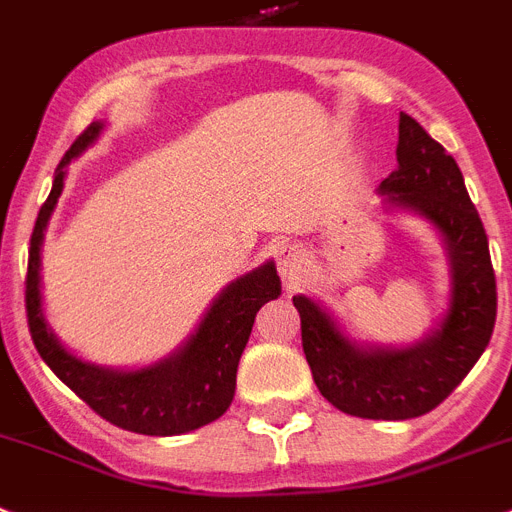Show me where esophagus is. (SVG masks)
<instances>
[{
    "label": "esophagus",
    "instance_id": "esophagus-1",
    "mask_svg": "<svg viewBox=\"0 0 512 512\" xmlns=\"http://www.w3.org/2000/svg\"><path fill=\"white\" fill-rule=\"evenodd\" d=\"M277 269L287 282H295L305 269L303 251H300L295 243H282V246L277 248Z\"/></svg>",
    "mask_w": 512,
    "mask_h": 512
}]
</instances>
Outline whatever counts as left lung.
Instances as JSON below:
<instances>
[{
  "label": "left lung",
  "mask_w": 512,
  "mask_h": 512,
  "mask_svg": "<svg viewBox=\"0 0 512 512\" xmlns=\"http://www.w3.org/2000/svg\"><path fill=\"white\" fill-rule=\"evenodd\" d=\"M396 160L399 170L381 183V194L396 207L425 214L451 253L453 295L440 329L414 347L360 349L321 305L305 295L292 298L318 391L336 409L362 419H412L443 404L482 357L497 316L487 233L456 160L409 113L399 119Z\"/></svg>",
  "instance_id": "8db88e82"
}]
</instances>
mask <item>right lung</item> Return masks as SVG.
Listing matches in <instances>:
<instances>
[{"label":"right lung","instance_id":"1","mask_svg":"<svg viewBox=\"0 0 512 512\" xmlns=\"http://www.w3.org/2000/svg\"><path fill=\"white\" fill-rule=\"evenodd\" d=\"M100 129V124H90L74 139L67 155L61 157L51 194L36 217L25 274L28 329L48 368L106 422L139 435H181L209 425L225 414L235 396V373L251 336L253 318L261 305L277 298L282 285L272 261L246 277L235 279L214 300L189 344L150 368L124 373L98 368L69 355L46 326L41 310V240L56 199L64 189V168L87 144L95 142Z\"/></svg>","mask_w":512,"mask_h":512}]
</instances>
